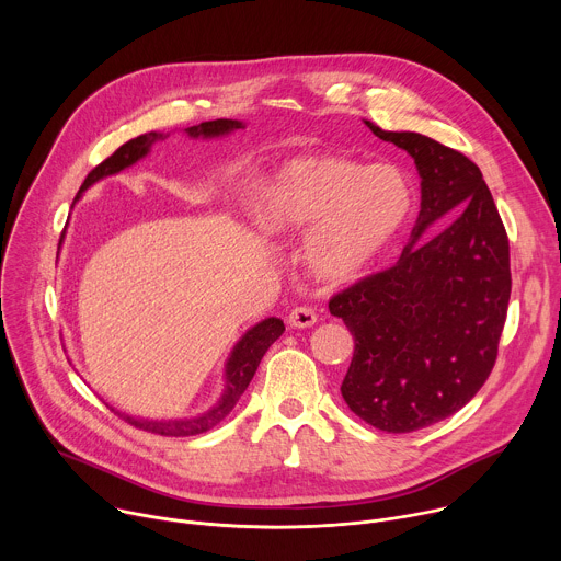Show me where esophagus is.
Segmentation results:
<instances>
[{
	"label": "esophagus",
	"mask_w": 561,
	"mask_h": 561,
	"mask_svg": "<svg viewBox=\"0 0 561 561\" xmlns=\"http://www.w3.org/2000/svg\"><path fill=\"white\" fill-rule=\"evenodd\" d=\"M317 324V312L308 306H299L288 314V327L290 329H310Z\"/></svg>",
	"instance_id": "obj_1"
}]
</instances>
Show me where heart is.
Here are the masks:
<instances>
[{
  "instance_id": "obj_1",
  "label": "heart",
  "mask_w": 561,
  "mask_h": 561,
  "mask_svg": "<svg viewBox=\"0 0 561 561\" xmlns=\"http://www.w3.org/2000/svg\"><path fill=\"white\" fill-rule=\"evenodd\" d=\"M409 178L390 167H364L337 152L284 159L251 195V217L271 239L304 234V264L322 282L342 284L368 273L411 221Z\"/></svg>"
}]
</instances>
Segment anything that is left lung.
<instances>
[{"mask_svg": "<svg viewBox=\"0 0 561 561\" xmlns=\"http://www.w3.org/2000/svg\"><path fill=\"white\" fill-rule=\"evenodd\" d=\"M364 124L415 159L422 206L397 264L329 304L355 337L342 397L366 424L413 433L466 407L495 366L511 299L508 237L466 154L420 133ZM453 211L450 225L425 234Z\"/></svg>", "mask_w": 561, "mask_h": 561, "instance_id": "left-lung-1", "label": "left lung"}]
</instances>
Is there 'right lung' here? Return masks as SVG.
<instances>
[{
  "instance_id": "1",
  "label": "right lung",
  "mask_w": 561,
  "mask_h": 561,
  "mask_svg": "<svg viewBox=\"0 0 561 561\" xmlns=\"http://www.w3.org/2000/svg\"><path fill=\"white\" fill-rule=\"evenodd\" d=\"M244 126L247 124L239 122V119H213V122H202L197 126H188V128H184V133L191 139H217V137H226V135H230V133H234L239 128H244ZM169 135L171 133L150 130V133L139 135V137L126 141L124 146H119L108 159H104L100 167H95L89 173V178L84 180L82 188H79L75 202H79V197H82L100 180L117 175L124 169L137 164L139 159H144L150 152L154 141L167 139ZM282 333H284V322H282V319L279 317H266V319H262V322H257L253 329H249L242 337H239V342L232 346V351H230V355H228V359L224 364V390H221L219 399L208 411H204L199 415L173 417V420H150V417H137V415L122 413V411L113 409L111 404H106V407L115 415L126 420L130 426H135L139 431L154 433V435L191 437V435L206 433L213 426H217L234 409V404L239 402V397H242V392L249 388V383H251V379H253V375H255L264 353L271 348V344L275 340H279Z\"/></svg>"
}]
</instances>
